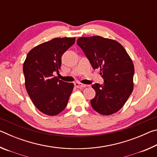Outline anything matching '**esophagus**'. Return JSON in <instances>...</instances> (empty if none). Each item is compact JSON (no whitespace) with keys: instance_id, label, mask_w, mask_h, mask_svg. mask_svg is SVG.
<instances>
[{"instance_id":"34e87169","label":"esophagus","mask_w":157,"mask_h":157,"mask_svg":"<svg viewBox=\"0 0 157 157\" xmlns=\"http://www.w3.org/2000/svg\"><path fill=\"white\" fill-rule=\"evenodd\" d=\"M75 86L76 87H78V88H83V87H86V85L82 84V83H80V82H75Z\"/></svg>"}]
</instances>
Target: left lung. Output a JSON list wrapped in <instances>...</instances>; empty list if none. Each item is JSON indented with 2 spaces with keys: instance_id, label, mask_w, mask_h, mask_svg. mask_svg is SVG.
Returning a JSON list of instances; mask_svg holds the SVG:
<instances>
[{
  "instance_id": "1",
  "label": "left lung",
  "mask_w": 157,
  "mask_h": 157,
  "mask_svg": "<svg viewBox=\"0 0 157 157\" xmlns=\"http://www.w3.org/2000/svg\"><path fill=\"white\" fill-rule=\"evenodd\" d=\"M77 44L83 50L94 69L100 68L103 84L92 87L95 96L93 109L102 115L117 112L133 91L134 67L125 49L118 41L100 36L80 37Z\"/></svg>"
}]
</instances>
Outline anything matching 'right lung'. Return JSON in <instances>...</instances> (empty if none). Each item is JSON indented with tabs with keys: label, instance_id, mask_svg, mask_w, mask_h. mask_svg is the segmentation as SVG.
<instances>
[{
	"label": "right lung",
	"instance_id": "add662e5",
	"mask_svg": "<svg viewBox=\"0 0 157 157\" xmlns=\"http://www.w3.org/2000/svg\"><path fill=\"white\" fill-rule=\"evenodd\" d=\"M75 38H55L32 49L23 63L25 89L35 107L46 115L64 109L73 84L54 76L59 72L62 56L75 44Z\"/></svg>",
	"mask_w": 157,
	"mask_h": 157
}]
</instances>
